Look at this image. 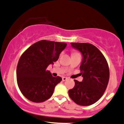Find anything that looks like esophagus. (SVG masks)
<instances>
[{
  "mask_svg": "<svg viewBox=\"0 0 124 124\" xmlns=\"http://www.w3.org/2000/svg\"><path fill=\"white\" fill-rule=\"evenodd\" d=\"M67 79H68V78L67 77H62V80H63V81H65L67 80Z\"/></svg>",
  "mask_w": 124,
  "mask_h": 124,
  "instance_id": "esophagus-1",
  "label": "esophagus"
}]
</instances>
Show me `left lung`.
<instances>
[{
	"mask_svg": "<svg viewBox=\"0 0 124 124\" xmlns=\"http://www.w3.org/2000/svg\"><path fill=\"white\" fill-rule=\"evenodd\" d=\"M73 47L81 52L80 66L83 81L74 79L75 86L68 91L69 96L80 106H89L98 101L106 90L109 79L107 61L96 46L86 43H71Z\"/></svg>",
	"mask_w": 124,
	"mask_h": 124,
	"instance_id": "left-lung-1",
	"label": "left lung"
}]
</instances>
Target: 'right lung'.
Here are the masks:
<instances>
[{
	"label": "right lung",
	"mask_w": 124,
	"mask_h": 124,
	"mask_svg": "<svg viewBox=\"0 0 124 124\" xmlns=\"http://www.w3.org/2000/svg\"><path fill=\"white\" fill-rule=\"evenodd\" d=\"M65 43L40 40L22 54L16 68L17 84L22 94L35 103L43 102L53 94L62 78L54 77L47 68L58 61Z\"/></svg>",
	"instance_id": "obj_1"
}]
</instances>
